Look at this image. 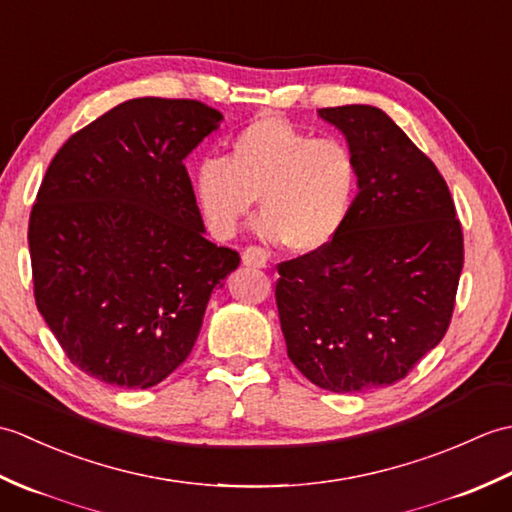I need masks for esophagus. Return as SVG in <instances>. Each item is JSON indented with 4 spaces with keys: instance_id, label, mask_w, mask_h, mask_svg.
<instances>
[{
    "instance_id": "34e87169",
    "label": "esophagus",
    "mask_w": 512,
    "mask_h": 512,
    "mask_svg": "<svg viewBox=\"0 0 512 512\" xmlns=\"http://www.w3.org/2000/svg\"><path fill=\"white\" fill-rule=\"evenodd\" d=\"M268 253L264 248H259V246H248V248H244V253H242V262H244V266H250V268H264L266 264H268Z\"/></svg>"
}]
</instances>
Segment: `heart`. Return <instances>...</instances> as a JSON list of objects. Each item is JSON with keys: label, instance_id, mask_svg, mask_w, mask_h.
Wrapping results in <instances>:
<instances>
[{"label": "heart", "instance_id": "b5f03b06", "mask_svg": "<svg viewBox=\"0 0 512 512\" xmlns=\"http://www.w3.org/2000/svg\"><path fill=\"white\" fill-rule=\"evenodd\" d=\"M191 187L217 239H233L259 198V235L295 253H317L354 209L358 160L341 138H312L286 118L259 116L228 140L224 158L195 167Z\"/></svg>", "mask_w": 512, "mask_h": 512}]
</instances>
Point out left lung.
I'll list each match as a JSON object with an SVG mask.
<instances>
[{"label":"left lung","mask_w":512,"mask_h":512,"mask_svg":"<svg viewBox=\"0 0 512 512\" xmlns=\"http://www.w3.org/2000/svg\"><path fill=\"white\" fill-rule=\"evenodd\" d=\"M358 160V195L332 242L277 266L290 361L356 394L405 378L447 334L464 266L462 224L438 167L372 105L319 110Z\"/></svg>","instance_id":"8db88e82"}]
</instances>
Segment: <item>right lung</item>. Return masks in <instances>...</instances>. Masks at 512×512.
<instances>
[{
	"mask_svg": "<svg viewBox=\"0 0 512 512\" xmlns=\"http://www.w3.org/2000/svg\"><path fill=\"white\" fill-rule=\"evenodd\" d=\"M220 121L200 101H125L65 140L43 176L28 224L37 310L101 383L165 380L239 266L237 250L204 237L184 167Z\"/></svg>",
	"mask_w": 512,
	"mask_h": 512,
	"instance_id": "1",
	"label": "right lung"
}]
</instances>
